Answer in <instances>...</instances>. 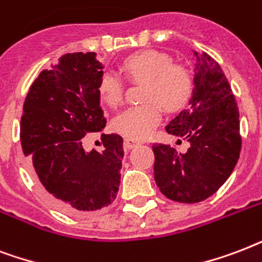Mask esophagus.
Returning <instances> with one entry per match:
<instances>
[{
    "label": "esophagus",
    "instance_id": "obj_1",
    "mask_svg": "<svg viewBox=\"0 0 262 262\" xmlns=\"http://www.w3.org/2000/svg\"><path fill=\"white\" fill-rule=\"evenodd\" d=\"M139 145V142L134 141V139H125L124 141V149L129 150L133 149V147H135V146Z\"/></svg>",
    "mask_w": 262,
    "mask_h": 262
}]
</instances>
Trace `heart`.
I'll return each instance as SVG.
<instances>
[{
  "label": "heart",
  "instance_id": "heart-1",
  "mask_svg": "<svg viewBox=\"0 0 262 262\" xmlns=\"http://www.w3.org/2000/svg\"><path fill=\"white\" fill-rule=\"evenodd\" d=\"M123 71L133 82L145 83L142 99L145 103L125 109L115 119V129L131 139L149 137L161 120V106L167 112H179L192 94V76L186 67L173 64L172 58L157 50L134 54L123 62ZM98 94L109 106L123 101L124 86L113 74L99 80Z\"/></svg>",
  "mask_w": 262,
  "mask_h": 262
}]
</instances>
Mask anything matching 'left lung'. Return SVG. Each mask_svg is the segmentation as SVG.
<instances>
[{
  "label": "left lung",
  "instance_id": "obj_1",
  "mask_svg": "<svg viewBox=\"0 0 262 262\" xmlns=\"http://www.w3.org/2000/svg\"><path fill=\"white\" fill-rule=\"evenodd\" d=\"M194 54L198 64L190 106L165 127L168 134L188 142L187 151L153 145L154 180L160 191L183 204L213 195L234 171L242 146L238 103L222 67L208 53Z\"/></svg>",
  "mask_w": 262,
  "mask_h": 262
}]
</instances>
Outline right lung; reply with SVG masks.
<instances>
[{"instance_id":"obj_1","label":"right lung","mask_w":262,"mask_h":262,"mask_svg":"<svg viewBox=\"0 0 262 262\" xmlns=\"http://www.w3.org/2000/svg\"><path fill=\"white\" fill-rule=\"evenodd\" d=\"M94 52L67 53L43 70L26 97L20 141L45 195L61 212L83 216L108 206L120 186L123 138L102 134L101 151L82 138L106 124L99 106L103 67Z\"/></svg>"}]
</instances>
